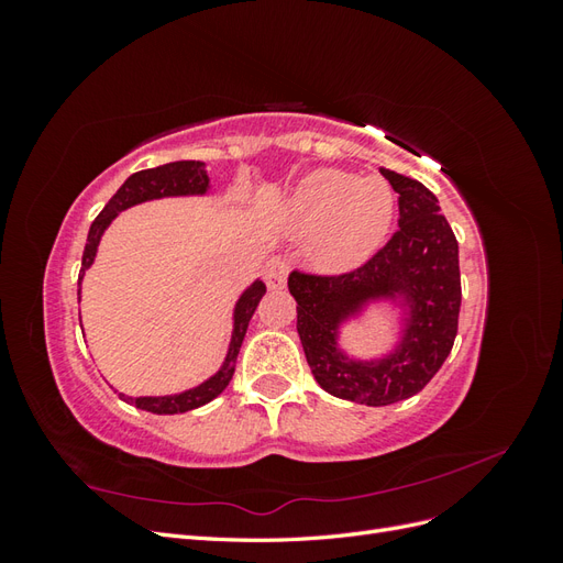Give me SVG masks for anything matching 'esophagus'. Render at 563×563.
Wrapping results in <instances>:
<instances>
[{
    "label": "esophagus",
    "instance_id": "34e87169",
    "mask_svg": "<svg viewBox=\"0 0 563 563\" xmlns=\"http://www.w3.org/2000/svg\"><path fill=\"white\" fill-rule=\"evenodd\" d=\"M286 277H288V263L284 258H279V255H277V258H269L265 263L263 279H265L267 288H272V291H275V288H284Z\"/></svg>",
    "mask_w": 563,
    "mask_h": 563
}]
</instances>
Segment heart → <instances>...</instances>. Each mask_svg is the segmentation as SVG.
I'll return each mask as SVG.
<instances>
[{
    "mask_svg": "<svg viewBox=\"0 0 563 563\" xmlns=\"http://www.w3.org/2000/svg\"><path fill=\"white\" fill-rule=\"evenodd\" d=\"M395 211L397 199L387 180L317 168L284 201L277 223L288 234L314 236L312 261L340 272L362 265L385 244Z\"/></svg>",
    "mask_w": 563,
    "mask_h": 563,
    "instance_id": "obj_1",
    "label": "heart"
}]
</instances>
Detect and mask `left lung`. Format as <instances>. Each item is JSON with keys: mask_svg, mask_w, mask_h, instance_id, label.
I'll list each match as a JSON object with an SVG mask.
<instances>
[{"mask_svg": "<svg viewBox=\"0 0 563 563\" xmlns=\"http://www.w3.org/2000/svg\"><path fill=\"white\" fill-rule=\"evenodd\" d=\"M399 195V230L350 275L294 272L298 335L314 380L338 399L387 406L418 395L446 362L457 333V242L439 199L422 183L380 168ZM385 303L396 314V340L376 357L350 355L339 340L350 322Z\"/></svg>", "mask_w": 563, "mask_h": 563, "instance_id": "obj_1", "label": "left lung"}]
</instances>
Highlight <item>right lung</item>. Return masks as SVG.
<instances>
[{"mask_svg":"<svg viewBox=\"0 0 563 563\" xmlns=\"http://www.w3.org/2000/svg\"><path fill=\"white\" fill-rule=\"evenodd\" d=\"M211 195V178L207 176V164L203 162H172V164H162L157 168H145V172L133 174L124 180V185L112 195V199L106 203V209L98 213L93 220V225L87 236V246H84L81 255V275H79V300H81V279L84 272H87L98 255L100 240H103L106 230L112 225V220L131 209L139 207V203L145 201H155V199H168V197H207ZM265 296V284L261 279H253L244 291L240 294L234 302L232 310V333H230V345L225 352V360L220 364V368L209 376L203 383L176 391V395H159V397H129L124 391H119V399H124L126 404L143 408V411L157 413V416H174V413H185L192 411V408H199L203 404L213 401L220 391H223L232 376H234V364H236V354H240V347L244 343V335L249 329V321L258 308L261 298ZM79 327H81V317H79Z\"/></svg>","mask_w":563,"mask_h":563,"instance_id":"obj_1","label":"right lung"}]
</instances>
